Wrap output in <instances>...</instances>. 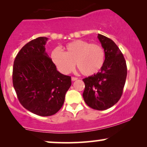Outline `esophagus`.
<instances>
[{"label": "esophagus", "mask_w": 147, "mask_h": 147, "mask_svg": "<svg viewBox=\"0 0 147 147\" xmlns=\"http://www.w3.org/2000/svg\"><path fill=\"white\" fill-rule=\"evenodd\" d=\"M72 81H76V80H77V79H78V78H77V77H72Z\"/></svg>", "instance_id": "1"}]
</instances>
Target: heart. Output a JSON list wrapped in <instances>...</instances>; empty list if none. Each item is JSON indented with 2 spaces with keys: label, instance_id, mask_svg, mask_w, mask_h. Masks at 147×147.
<instances>
[{
  "label": "heart",
  "instance_id": "obj_1",
  "mask_svg": "<svg viewBox=\"0 0 147 147\" xmlns=\"http://www.w3.org/2000/svg\"><path fill=\"white\" fill-rule=\"evenodd\" d=\"M51 59L63 74H68L77 68L82 75L90 76L97 73L105 61V51L101 45L84 40H75L65 45L63 51L56 49Z\"/></svg>",
  "mask_w": 147,
  "mask_h": 147
}]
</instances>
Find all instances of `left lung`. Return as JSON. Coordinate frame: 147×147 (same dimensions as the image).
<instances>
[{
	"instance_id": "left-lung-1",
	"label": "left lung",
	"mask_w": 147,
	"mask_h": 147,
	"mask_svg": "<svg viewBox=\"0 0 147 147\" xmlns=\"http://www.w3.org/2000/svg\"><path fill=\"white\" fill-rule=\"evenodd\" d=\"M105 51V61L101 71L84 79L83 97L89 107L98 111L109 109L122 95L127 75L125 59L117 45L111 38L98 34Z\"/></svg>"
}]
</instances>
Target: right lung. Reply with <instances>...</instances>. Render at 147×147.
<instances>
[{"mask_svg": "<svg viewBox=\"0 0 147 147\" xmlns=\"http://www.w3.org/2000/svg\"><path fill=\"white\" fill-rule=\"evenodd\" d=\"M48 39L41 36L28 42L18 52L13 65V86L18 101L40 116L57 113L71 86V77L57 71L45 52Z\"/></svg>", "mask_w": 147, "mask_h": 147, "instance_id": "add662e5", "label": "right lung"}]
</instances>
